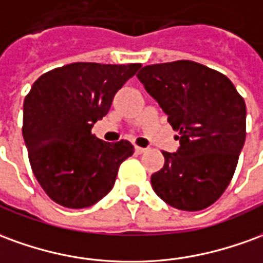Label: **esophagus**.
I'll list each match as a JSON object with an SVG mask.
<instances>
[{
  "mask_svg": "<svg viewBox=\"0 0 263 263\" xmlns=\"http://www.w3.org/2000/svg\"><path fill=\"white\" fill-rule=\"evenodd\" d=\"M135 152H137V154H144V152H146V148H142V146H135Z\"/></svg>",
  "mask_w": 263,
  "mask_h": 263,
  "instance_id": "34e87169",
  "label": "esophagus"
}]
</instances>
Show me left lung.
<instances>
[{
    "label": "left lung",
    "instance_id": "1",
    "mask_svg": "<svg viewBox=\"0 0 263 263\" xmlns=\"http://www.w3.org/2000/svg\"><path fill=\"white\" fill-rule=\"evenodd\" d=\"M137 77L180 135L178 152L162 151L165 165L151 176L152 188L176 209L208 208L236 170L247 137L245 101L227 75L188 60L146 65Z\"/></svg>",
    "mask_w": 263,
    "mask_h": 263
}]
</instances>
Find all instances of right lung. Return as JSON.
<instances>
[{"label":"right lung","mask_w":263,"mask_h":263,"mask_svg":"<svg viewBox=\"0 0 263 263\" xmlns=\"http://www.w3.org/2000/svg\"><path fill=\"white\" fill-rule=\"evenodd\" d=\"M139 68L72 62L42 74L31 87L24 100L23 137L36 181L54 202L87 208L112 189L134 145L101 141L91 129Z\"/></svg>","instance_id":"obj_1"}]
</instances>
